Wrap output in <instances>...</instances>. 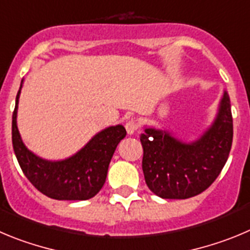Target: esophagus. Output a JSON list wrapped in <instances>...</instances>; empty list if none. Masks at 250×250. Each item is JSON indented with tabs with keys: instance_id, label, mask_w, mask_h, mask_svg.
Returning a JSON list of instances; mask_svg holds the SVG:
<instances>
[{
	"instance_id": "1",
	"label": "esophagus",
	"mask_w": 250,
	"mask_h": 250,
	"mask_svg": "<svg viewBox=\"0 0 250 250\" xmlns=\"http://www.w3.org/2000/svg\"><path fill=\"white\" fill-rule=\"evenodd\" d=\"M125 130H127L128 134H133L137 129H138V122H137L134 118H130L125 122Z\"/></svg>"
}]
</instances>
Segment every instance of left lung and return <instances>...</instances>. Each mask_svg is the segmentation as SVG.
I'll list each match as a JSON object with an SVG mask.
<instances>
[{"mask_svg": "<svg viewBox=\"0 0 250 250\" xmlns=\"http://www.w3.org/2000/svg\"><path fill=\"white\" fill-rule=\"evenodd\" d=\"M231 142L233 118L226 91L214 122L197 141L186 143L168 130L146 128L141 134L142 169L148 188L164 199L201 194L223 169Z\"/></svg>", "mask_w": 250, "mask_h": 250, "instance_id": "8db88e82", "label": "left lung"}]
</instances>
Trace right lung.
<instances>
[{
	"mask_svg": "<svg viewBox=\"0 0 250 250\" xmlns=\"http://www.w3.org/2000/svg\"><path fill=\"white\" fill-rule=\"evenodd\" d=\"M22 82L12 114L13 150L22 172L40 192L52 199L86 201L94 197L104 184L114 150L127 134L125 128L117 125L101 130L82 149L63 161L40 158L27 149L17 128Z\"/></svg>",
	"mask_w": 250,
	"mask_h": 250,
	"instance_id": "add662e5",
	"label": "right lung"
}]
</instances>
